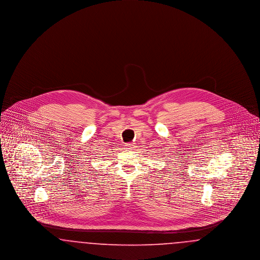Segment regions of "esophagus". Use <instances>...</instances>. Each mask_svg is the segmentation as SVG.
I'll return each mask as SVG.
<instances>
[{"label": "esophagus", "instance_id": "34e87169", "mask_svg": "<svg viewBox=\"0 0 260 260\" xmlns=\"http://www.w3.org/2000/svg\"><path fill=\"white\" fill-rule=\"evenodd\" d=\"M125 148L126 149H134L136 146H135V143H126L125 145Z\"/></svg>", "mask_w": 260, "mask_h": 260}]
</instances>
